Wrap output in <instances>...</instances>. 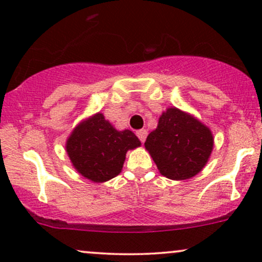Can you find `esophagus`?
Instances as JSON below:
<instances>
[{"mask_svg": "<svg viewBox=\"0 0 262 262\" xmlns=\"http://www.w3.org/2000/svg\"><path fill=\"white\" fill-rule=\"evenodd\" d=\"M137 135H138V138L140 139L141 143H144L146 139V135H148V130H146V129H140V130L137 132Z\"/></svg>", "mask_w": 262, "mask_h": 262, "instance_id": "esophagus-1", "label": "esophagus"}]
</instances>
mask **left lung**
<instances>
[{"mask_svg":"<svg viewBox=\"0 0 262 262\" xmlns=\"http://www.w3.org/2000/svg\"><path fill=\"white\" fill-rule=\"evenodd\" d=\"M144 145L162 176L181 181L202 171L212 154L214 139L210 129L196 117L169 107Z\"/></svg>","mask_w":262,"mask_h":262,"instance_id":"8db88e82","label":"left lung"}]
</instances>
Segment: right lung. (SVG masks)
<instances>
[{
    "label": "right lung",
    "instance_id": "add662e5",
    "mask_svg": "<svg viewBox=\"0 0 262 262\" xmlns=\"http://www.w3.org/2000/svg\"><path fill=\"white\" fill-rule=\"evenodd\" d=\"M129 129L117 130L102 113L81 121L66 140L74 169L90 181L101 183L121 173L128 150L140 146Z\"/></svg>",
    "mask_w": 262,
    "mask_h": 262
}]
</instances>
